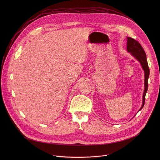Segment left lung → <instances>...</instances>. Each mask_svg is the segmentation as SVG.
Instances as JSON below:
<instances>
[{"label": "left lung", "mask_w": 160, "mask_h": 160, "mask_svg": "<svg viewBox=\"0 0 160 160\" xmlns=\"http://www.w3.org/2000/svg\"><path fill=\"white\" fill-rule=\"evenodd\" d=\"M127 49L128 52H130V54L137 60L139 61L142 66V69L144 71V90L142 96V104L141 109H139L140 111L142 109L145 103V97L148 88V81L149 76V68L147 61L146 52L141 44L138 41L131 37H127Z\"/></svg>", "instance_id": "8db88e82"}]
</instances>
